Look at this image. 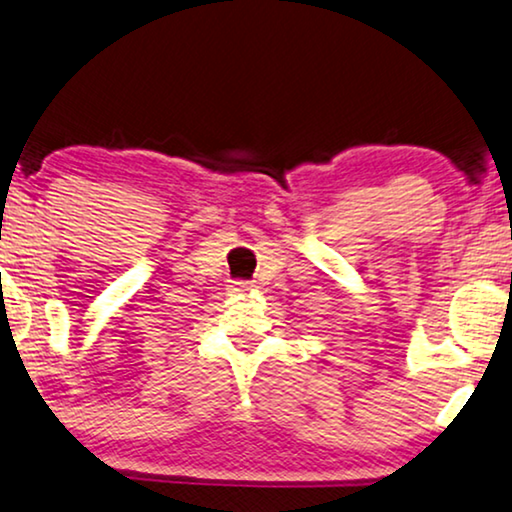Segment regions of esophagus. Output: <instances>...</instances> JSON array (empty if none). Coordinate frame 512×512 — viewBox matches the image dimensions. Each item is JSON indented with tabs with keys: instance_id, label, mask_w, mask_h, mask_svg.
<instances>
[{
	"instance_id": "34e87169",
	"label": "esophagus",
	"mask_w": 512,
	"mask_h": 512,
	"mask_svg": "<svg viewBox=\"0 0 512 512\" xmlns=\"http://www.w3.org/2000/svg\"><path fill=\"white\" fill-rule=\"evenodd\" d=\"M251 286H254L251 282H235V291H251Z\"/></svg>"
}]
</instances>
